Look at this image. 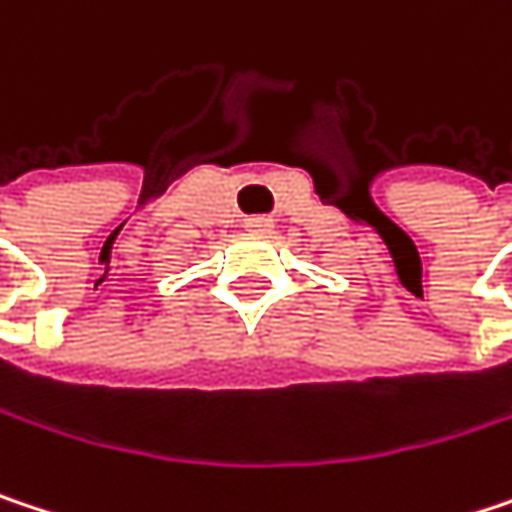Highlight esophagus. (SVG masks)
Wrapping results in <instances>:
<instances>
[{
    "mask_svg": "<svg viewBox=\"0 0 512 512\" xmlns=\"http://www.w3.org/2000/svg\"><path fill=\"white\" fill-rule=\"evenodd\" d=\"M243 225H246V231H252V234H266V231H272L275 222H272L269 216H249Z\"/></svg>",
    "mask_w": 512,
    "mask_h": 512,
    "instance_id": "obj_1",
    "label": "esophagus"
}]
</instances>
